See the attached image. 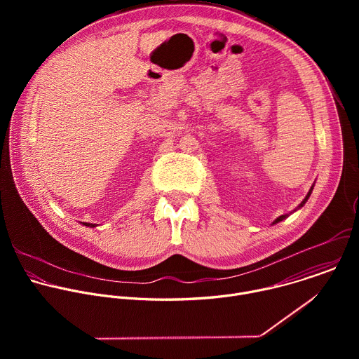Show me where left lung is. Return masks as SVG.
<instances>
[{"instance_id":"1","label":"left lung","mask_w":359,"mask_h":359,"mask_svg":"<svg viewBox=\"0 0 359 359\" xmlns=\"http://www.w3.org/2000/svg\"><path fill=\"white\" fill-rule=\"evenodd\" d=\"M278 220H281V219H278ZM278 220H277V222H278Z\"/></svg>"}]
</instances>
